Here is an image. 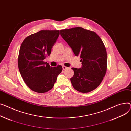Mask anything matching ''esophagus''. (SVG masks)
Segmentation results:
<instances>
[{"label":"esophagus","mask_w":131,"mask_h":131,"mask_svg":"<svg viewBox=\"0 0 131 131\" xmlns=\"http://www.w3.org/2000/svg\"><path fill=\"white\" fill-rule=\"evenodd\" d=\"M62 69H63V70H66L67 69H68V67H65V66H63L62 67Z\"/></svg>","instance_id":"34e87169"}]
</instances>
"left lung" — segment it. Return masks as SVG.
I'll return each mask as SVG.
<instances>
[{
  "mask_svg": "<svg viewBox=\"0 0 131 131\" xmlns=\"http://www.w3.org/2000/svg\"><path fill=\"white\" fill-rule=\"evenodd\" d=\"M60 34L82 62L81 68H72L73 88L84 93L93 91L101 84L107 70V52L101 38L80 27L61 30Z\"/></svg>",
  "mask_w": 131,
  "mask_h": 131,
  "instance_id": "1",
  "label": "left lung"
}]
</instances>
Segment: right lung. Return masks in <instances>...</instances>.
<instances>
[{
	"mask_svg": "<svg viewBox=\"0 0 131 131\" xmlns=\"http://www.w3.org/2000/svg\"><path fill=\"white\" fill-rule=\"evenodd\" d=\"M59 34V30H40L27 36L21 44L19 70L26 85L36 93L51 90L62 71V66L51 67L43 61L51 54Z\"/></svg>",
	"mask_w": 131,
	"mask_h": 131,
	"instance_id": "right-lung-1",
	"label": "right lung"
}]
</instances>
